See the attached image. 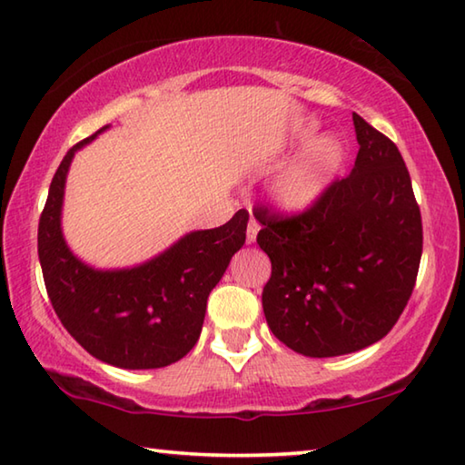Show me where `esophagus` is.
Listing matches in <instances>:
<instances>
[{"mask_svg": "<svg viewBox=\"0 0 465 465\" xmlns=\"http://www.w3.org/2000/svg\"><path fill=\"white\" fill-rule=\"evenodd\" d=\"M258 230H261V223H258L256 219L252 217L250 223H248V230H246V243H254V242H256Z\"/></svg>", "mask_w": 465, "mask_h": 465, "instance_id": "34e87169", "label": "esophagus"}]
</instances>
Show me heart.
<instances>
[{"label":"heart","instance_id":"heart-1","mask_svg":"<svg viewBox=\"0 0 465 465\" xmlns=\"http://www.w3.org/2000/svg\"><path fill=\"white\" fill-rule=\"evenodd\" d=\"M316 123H303L291 135V145L305 143ZM344 162V147L334 135H322L310 141L271 183V201L287 215H299L312 209L332 184Z\"/></svg>","mask_w":465,"mask_h":465}]
</instances>
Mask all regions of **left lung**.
I'll use <instances>...</instances> for the list:
<instances>
[{"mask_svg": "<svg viewBox=\"0 0 465 465\" xmlns=\"http://www.w3.org/2000/svg\"><path fill=\"white\" fill-rule=\"evenodd\" d=\"M359 153L351 174L310 211L282 219L256 209L258 246L272 272L262 310L299 355H349L390 332L412 295L422 222L411 174L391 141L352 113Z\"/></svg>", "mask_w": 465, "mask_h": 465, "instance_id": "1", "label": "left lung"}]
</instances>
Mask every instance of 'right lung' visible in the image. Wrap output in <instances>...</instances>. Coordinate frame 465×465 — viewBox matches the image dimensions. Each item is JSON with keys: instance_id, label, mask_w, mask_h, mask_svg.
Segmentation results:
<instances>
[{"instance_id": "right-lung-1", "label": "right lung", "mask_w": 465, "mask_h": 465, "mask_svg": "<svg viewBox=\"0 0 465 465\" xmlns=\"http://www.w3.org/2000/svg\"><path fill=\"white\" fill-rule=\"evenodd\" d=\"M110 124L63 157L41 222L38 258L61 324L92 357L121 369L176 363L199 341L207 297L246 242L248 211L225 225L188 232L170 248L127 269H96L74 254L61 227L74 155Z\"/></svg>"}]
</instances>
